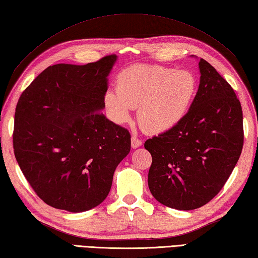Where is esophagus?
Segmentation results:
<instances>
[{
  "label": "esophagus",
  "mask_w": 258,
  "mask_h": 258,
  "mask_svg": "<svg viewBox=\"0 0 258 258\" xmlns=\"http://www.w3.org/2000/svg\"><path fill=\"white\" fill-rule=\"evenodd\" d=\"M142 145H143V142L137 137V136H133V137H131V147L134 149L140 147Z\"/></svg>",
  "instance_id": "34e87169"
}]
</instances>
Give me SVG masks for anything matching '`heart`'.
Returning <instances> with one entry per match:
<instances>
[{"instance_id": "heart-1", "label": "heart", "mask_w": 258, "mask_h": 258, "mask_svg": "<svg viewBox=\"0 0 258 258\" xmlns=\"http://www.w3.org/2000/svg\"><path fill=\"white\" fill-rule=\"evenodd\" d=\"M196 75L158 65H134L116 79V87H109L103 96L109 118L127 123L138 108V120L144 130L162 134L173 129L188 113L198 94Z\"/></svg>"}]
</instances>
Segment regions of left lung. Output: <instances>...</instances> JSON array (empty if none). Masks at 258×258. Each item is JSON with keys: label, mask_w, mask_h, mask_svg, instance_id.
Returning <instances> with one entry per match:
<instances>
[{"label": "left lung", "mask_w": 258, "mask_h": 258, "mask_svg": "<svg viewBox=\"0 0 258 258\" xmlns=\"http://www.w3.org/2000/svg\"><path fill=\"white\" fill-rule=\"evenodd\" d=\"M199 71L198 94L185 118L145 143L153 157L150 193L162 205L184 211L207 205L219 193L244 144L242 111L235 91L202 58Z\"/></svg>", "instance_id": "left-lung-1"}]
</instances>
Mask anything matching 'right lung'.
Returning a JSON list of instances; mask_svg holds the SVG:
<instances>
[{"instance_id": "right-lung-1", "label": "right lung", "mask_w": 258, "mask_h": 258, "mask_svg": "<svg viewBox=\"0 0 258 258\" xmlns=\"http://www.w3.org/2000/svg\"><path fill=\"white\" fill-rule=\"evenodd\" d=\"M116 59L111 55L86 65L49 66L18 101L14 155L48 206L73 213L98 207L130 152L129 131L100 112Z\"/></svg>"}]
</instances>
